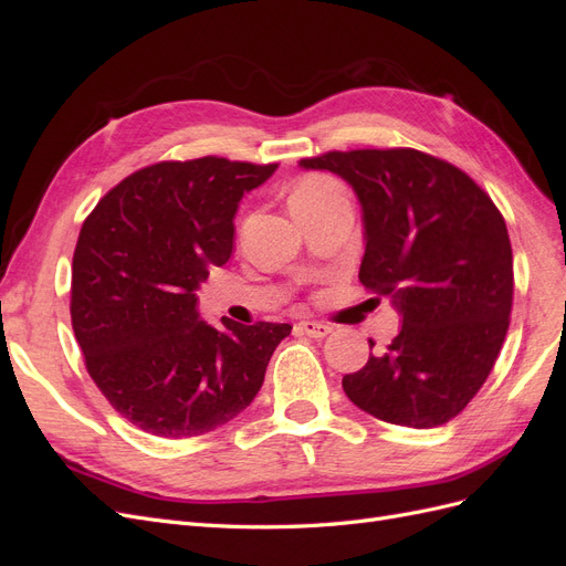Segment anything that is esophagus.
<instances>
[{
	"label": "esophagus",
	"mask_w": 566,
	"mask_h": 566,
	"mask_svg": "<svg viewBox=\"0 0 566 566\" xmlns=\"http://www.w3.org/2000/svg\"><path fill=\"white\" fill-rule=\"evenodd\" d=\"M297 325H300V331L304 335H310V337H325V335L333 333L331 325L328 323H321V321H300Z\"/></svg>",
	"instance_id": "1"
}]
</instances>
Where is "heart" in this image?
Here are the masks:
<instances>
[{"label": "heart", "mask_w": 566, "mask_h": 566, "mask_svg": "<svg viewBox=\"0 0 566 566\" xmlns=\"http://www.w3.org/2000/svg\"><path fill=\"white\" fill-rule=\"evenodd\" d=\"M339 193H345V188H342V184L337 179H333L328 175H306L295 184L290 202L293 205L314 202V200H323V198L339 196Z\"/></svg>", "instance_id": "obj_1"}]
</instances>
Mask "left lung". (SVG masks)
I'll list each match as a JSON object with an SVG mask.
<instances>
[{
  "instance_id": "left-lung-1",
  "label": "left lung",
  "mask_w": 566,
  "mask_h": 566,
  "mask_svg": "<svg viewBox=\"0 0 566 566\" xmlns=\"http://www.w3.org/2000/svg\"><path fill=\"white\" fill-rule=\"evenodd\" d=\"M300 165L352 184L366 229L358 281L401 314L391 345L342 378L345 394L391 424L449 422L507 335L515 273L501 210L462 169L416 148L328 150Z\"/></svg>"
}]
</instances>
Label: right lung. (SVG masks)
Returning <instances> with one entry per match:
<instances>
[{
  "label": "right lung",
  "mask_w": 566,
  "mask_h": 566,
  "mask_svg": "<svg viewBox=\"0 0 566 566\" xmlns=\"http://www.w3.org/2000/svg\"><path fill=\"white\" fill-rule=\"evenodd\" d=\"M279 163L217 156L136 169L96 202L73 254L71 321L101 394L139 430L184 439L245 410L290 323L200 321L196 290L233 250L241 198Z\"/></svg>",
  "instance_id": "obj_1"
}]
</instances>
